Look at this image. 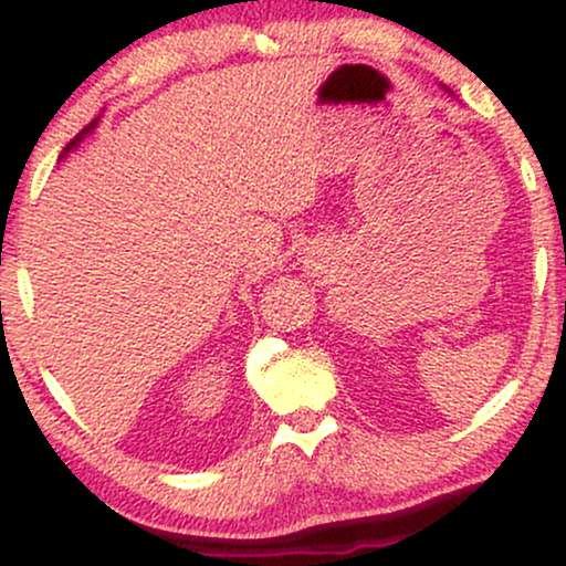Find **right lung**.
Segmentation results:
<instances>
[{"mask_svg":"<svg viewBox=\"0 0 566 566\" xmlns=\"http://www.w3.org/2000/svg\"><path fill=\"white\" fill-rule=\"evenodd\" d=\"M95 125H97V119H95V122H90V125H87V127H84V129H82V133H80V135H76V138H74V140H71L66 148H63V154L74 151V148H76V146H80V140L84 138V135H87V133H93V129H95ZM63 154H61V157H63Z\"/></svg>","mask_w":566,"mask_h":566,"instance_id":"right-lung-1","label":"right lung"}]
</instances>
